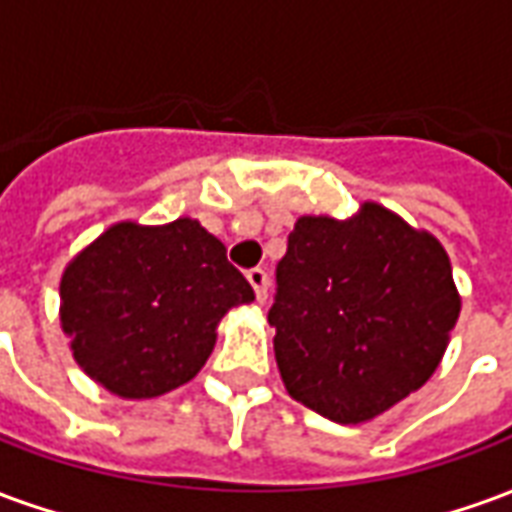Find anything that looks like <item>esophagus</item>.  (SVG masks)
Here are the masks:
<instances>
[{
    "instance_id": "obj_1",
    "label": "esophagus",
    "mask_w": 512,
    "mask_h": 512,
    "mask_svg": "<svg viewBox=\"0 0 512 512\" xmlns=\"http://www.w3.org/2000/svg\"><path fill=\"white\" fill-rule=\"evenodd\" d=\"M246 279H249V285L255 288L257 301L263 304V301L268 299V274L266 271H263V268H249V271H246Z\"/></svg>"
}]
</instances>
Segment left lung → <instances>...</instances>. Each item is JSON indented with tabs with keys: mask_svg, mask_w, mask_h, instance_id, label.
Instances as JSON below:
<instances>
[{
	"mask_svg": "<svg viewBox=\"0 0 512 512\" xmlns=\"http://www.w3.org/2000/svg\"><path fill=\"white\" fill-rule=\"evenodd\" d=\"M461 312L450 257L378 202L351 219L301 216L268 310L293 400L359 425L425 384Z\"/></svg>",
	"mask_w": 512,
	"mask_h": 512,
	"instance_id": "obj_1",
	"label": "left lung"
}]
</instances>
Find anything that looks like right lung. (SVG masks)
<instances>
[{
  "mask_svg": "<svg viewBox=\"0 0 512 512\" xmlns=\"http://www.w3.org/2000/svg\"><path fill=\"white\" fill-rule=\"evenodd\" d=\"M255 290L197 219L117 222L73 257L60 323L76 365L126 400L178 389L216 345V326Z\"/></svg>",
  "mask_w": 512,
  "mask_h": 512,
  "instance_id": "1",
  "label": "right lung"
}]
</instances>
